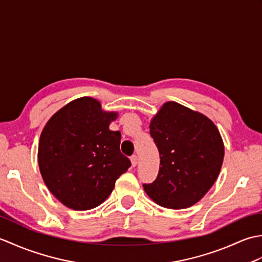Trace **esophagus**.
<instances>
[{
    "instance_id": "obj_1",
    "label": "esophagus",
    "mask_w": 262,
    "mask_h": 262,
    "mask_svg": "<svg viewBox=\"0 0 262 262\" xmlns=\"http://www.w3.org/2000/svg\"><path fill=\"white\" fill-rule=\"evenodd\" d=\"M130 161H132V165H133V166H136V165H137L138 159H137L136 155H132V157H130Z\"/></svg>"
}]
</instances>
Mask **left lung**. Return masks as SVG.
Wrapping results in <instances>:
<instances>
[{
    "label": "left lung",
    "mask_w": 262,
    "mask_h": 262,
    "mask_svg": "<svg viewBox=\"0 0 262 262\" xmlns=\"http://www.w3.org/2000/svg\"><path fill=\"white\" fill-rule=\"evenodd\" d=\"M159 149L157 179L144 190L158 205L190 207L214 185L224 159L223 141L207 117L177 102H166L149 124Z\"/></svg>",
    "instance_id": "obj_1"
}]
</instances>
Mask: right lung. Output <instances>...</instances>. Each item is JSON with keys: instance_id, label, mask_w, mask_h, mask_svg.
<instances>
[{"instance_id": "right-lung-1", "label": "right lung", "mask_w": 262, "mask_h": 262, "mask_svg": "<svg viewBox=\"0 0 262 262\" xmlns=\"http://www.w3.org/2000/svg\"><path fill=\"white\" fill-rule=\"evenodd\" d=\"M116 118V113H104L97 100L85 97L58 110L42 129L39 169L49 191L68 207H97L130 166L120 152V132L109 129Z\"/></svg>"}]
</instances>
